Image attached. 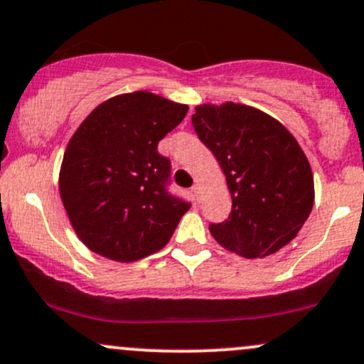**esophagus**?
Segmentation results:
<instances>
[{
  "label": "esophagus",
  "instance_id": "1",
  "mask_svg": "<svg viewBox=\"0 0 364 364\" xmlns=\"http://www.w3.org/2000/svg\"><path fill=\"white\" fill-rule=\"evenodd\" d=\"M191 193H193L195 202H200V198H202V190H200V186L195 185L193 188H191Z\"/></svg>",
  "mask_w": 364,
  "mask_h": 364
}]
</instances>
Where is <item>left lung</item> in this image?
I'll use <instances>...</instances> for the list:
<instances>
[{"label": "left lung", "instance_id": "obj_1", "mask_svg": "<svg viewBox=\"0 0 364 364\" xmlns=\"http://www.w3.org/2000/svg\"><path fill=\"white\" fill-rule=\"evenodd\" d=\"M193 127L218 159L231 195V214L210 225L230 252L262 259L297 237L314 203L304 150L282 122L243 103L195 107Z\"/></svg>", "mask_w": 364, "mask_h": 364}]
</instances>
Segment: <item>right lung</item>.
Here are the masks:
<instances>
[{
    "instance_id": "obj_1",
    "label": "right lung",
    "mask_w": 364,
    "mask_h": 364,
    "mask_svg": "<svg viewBox=\"0 0 364 364\" xmlns=\"http://www.w3.org/2000/svg\"><path fill=\"white\" fill-rule=\"evenodd\" d=\"M188 105L150 91L115 95L91 110L67 143L58 191L91 252L134 262L166 247L190 203L164 188L171 164L159 141Z\"/></svg>"
}]
</instances>
